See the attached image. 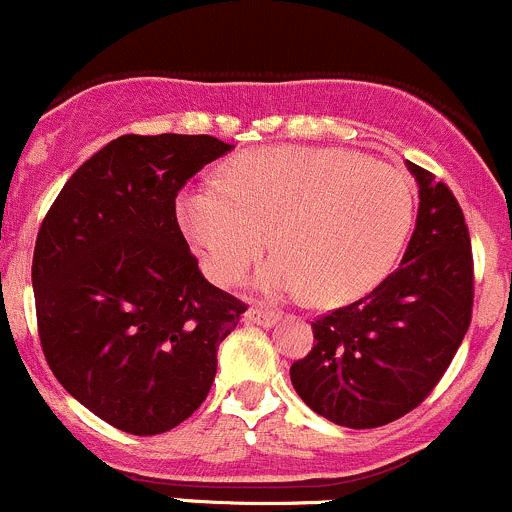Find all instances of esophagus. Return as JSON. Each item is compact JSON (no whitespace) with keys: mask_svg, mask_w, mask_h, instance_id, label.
I'll list each match as a JSON object with an SVG mask.
<instances>
[{"mask_svg":"<svg viewBox=\"0 0 512 512\" xmlns=\"http://www.w3.org/2000/svg\"><path fill=\"white\" fill-rule=\"evenodd\" d=\"M244 321L256 323V326H263V328H271L281 321V313L266 311V308H249V311L244 313Z\"/></svg>","mask_w":512,"mask_h":512,"instance_id":"obj_1","label":"esophagus"}]
</instances>
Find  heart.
<instances>
[{
	"label": "heart",
	"mask_w": 512,
	"mask_h": 512,
	"mask_svg": "<svg viewBox=\"0 0 512 512\" xmlns=\"http://www.w3.org/2000/svg\"><path fill=\"white\" fill-rule=\"evenodd\" d=\"M176 219L216 283H234L276 231L281 254L258 268L256 286L338 306L393 266L411 229L413 186L358 151L268 146L231 159L219 181L181 191Z\"/></svg>",
	"instance_id": "obj_1"
}]
</instances>
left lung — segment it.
<instances>
[{"mask_svg":"<svg viewBox=\"0 0 512 512\" xmlns=\"http://www.w3.org/2000/svg\"><path fill=\"white\" fill-rule=\"evenodd\" d=\"M418 216L403 261L368 296L313 326L291 383L318 416L378 428L426 401L463 343L473 311V254L463 211L443 181L413 161Z\"/></svg>","mask_w":512,"mask_h":512,"instance_id":"obj_1","label":"left lung"}]
</instances>
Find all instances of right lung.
Returning <instances> with one entry per match:
<instances>
[{
	"mask_svg": "<svg viewBox=\"0 0 512 512\" xmlns=\"http://www.w3.org/2000/svg\"><path fill=\"white\" fill-rule=\"evenodd\" d=\"M231 149L209 134L119 136L74 171L39 229L32 286L44 356L84 408L124 433L184 423L246 311L199 271L174 204Z\"/></svg>",
	"mask_w": 512,
	"mask_h": 512,
	"instance_id": "add662e5",
	"label": "right lung"
}]
</instances>
